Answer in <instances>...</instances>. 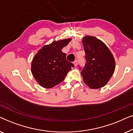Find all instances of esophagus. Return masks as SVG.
Returning a JSON list of instances; mask_svg holds the SVG:
<instances>
[{"label": "esophagus", "mask_w": 133, "mask_h": 133, "mask_svg": "<svg viewBox=\"0 0 133 133\" xmlns=\"http://www.w3.org/2000/svg\"><path fill=\"white\" fill-rule=\"evenodd\" d=\"M74 65H75V66H77V64H78V61H77V60H75V61H74Z\"/></svg>", "instance_id": "obj_1"}]
</instances>
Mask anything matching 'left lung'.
Masks as SVG:
<instances>
[{
	"label": "left lung",
	"mask_w": 133,
	"mask_h": 133,
	"mask_svg": "<svg viewBox=\"0 0 133 133\" xmlns=\"http://www.w3.org/2000/svg\"><path fill=\"white\" fill-rule=\"evenodd\" d=\"M86 63L81 70L84 82L91 89H98L107 84L113 75L116 64L111 51L102 41L94 36L83 38Z\"/></svg>",
	"instance_id": "left-lung-1"
}]
</instances>
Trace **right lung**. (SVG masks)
<instances>
[{
	"label": "right lung",
	"mask_w": 133,
	"mask_h": 133,
	"mask_svg": "<svg viewBox=\"0 0 133 133\" xmlns=\"http://www.w3.org/2000/svg\"><path fill=\"white\" fill-rule=\"evenodd\" d=\"M71 39L54 41L44 45L33 58L31 73L37 82L45 88H52L62 82L74 67L66 59V54L61 50Z\"/></svg>",
	"instance_id": "right-lung-1"
}]
</instances>
